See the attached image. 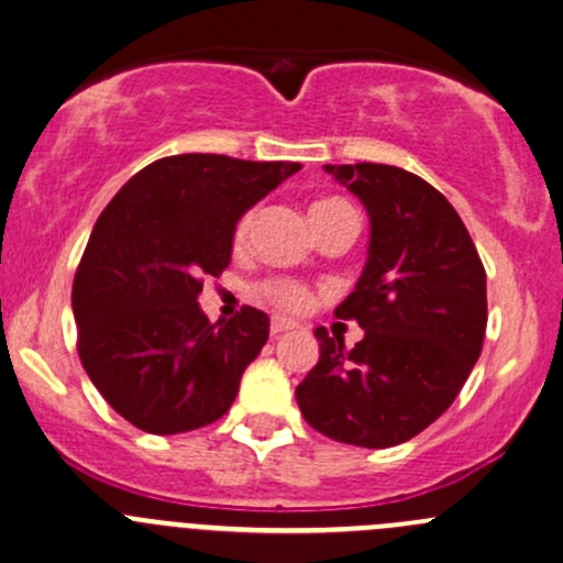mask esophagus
Masks as SVG:
<instances>
[{"label": "esophagus", "mask_w": 563, "mask_h": 563, "mask_svg": "<svg viewBox=\"0 0 563 563\" xmlns=\"http://www.w3.org/2000/svg\"><path fill=\"white\" fill-rule=\"evenodd\" d=\"M288 329H294V323H291V321H286V318H275V321L269 323V334H272V336L286 334Z\"/></svg>", "instance_id": "1"}]
</instances>
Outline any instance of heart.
I'll use <instances>...</instances> for the list:
<instances>
[{
  "mask_svg": "<svg viewBox=\"0 0 563 563\" xmlns=\"http://www.w3.org/2000/svg\"><path fill=\"white\" fill-rule=\"evenodd\" d=\"M340 205H345V202H342V199H321V202H316L310 207V221H316V218H321L323 212L334 210V207H340ZM253 223H256V210H247L245 216L236 221V229H234L236 245H242V242L247 240ZM258 294H262L266 301H272L277 310H286V312H301L307 305H310V291H307L301 283L280 280V277H275V280H264L262 286H258Z\"/></svg>",
  "mask_w": 563,
  "mask_h": 563,
  "instance_id": "heart-1",
  "label": "heart"
}]
</instances>
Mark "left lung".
Segmentation results:
<instances>
[{
	"label": "left lung",
	"mask_w": 563,
	"mask_h": 563,
	"mask_svg": "<svg viewBox=\"0 0 563 563\" xmlns=\"http://www.w3.org/2000/svg\"><path fill=\"white\" fill-rule=\"evenodd\" d=\"M369 216V256L334 310L364 340L316 329L321 358L297 386L305 421L336 442L390 448L434 423L481 358L488 299L477 247L453 205L388 164H327Z\"/></svg>",
	"instance_id": "obj_1"
}]
</instances>
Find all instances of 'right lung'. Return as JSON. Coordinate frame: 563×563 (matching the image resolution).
<instances>
[{"mask_svg":"<svg viewBox=\"0 0 563 563\" xmlns=\"http://www.w3.org/2000/svg\"><path fill=\"white\" fill-rule=\"evenodd\" d=\"M299 169L183 153L147 164L104 207L75 272L73 312L82 369L118 416L147 434L227 416L269 318L242 307L210 323L202 280L232 262L242 212Z\"/></svg>","mask_w":563,"mask_h":563,"instance_id":"right-lung-1","label":"right lung"}]
</instances>
